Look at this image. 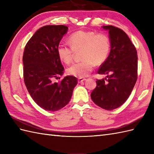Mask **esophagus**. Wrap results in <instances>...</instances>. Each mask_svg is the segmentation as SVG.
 <instances>
[{
  "label": "esophagus",
  "mask_w": 154,
  "mask_h": 154,
  "mask_svg": "<svg viewBox=\"0 0 154 154\" xmlns=\"http://www.w3.org/2000/svg\"><path fill=\"white\" fill-rule=\"evenodd\" d=\"M85 80H86V79H85V78H79V79H78V82L80 83H82L83 81H85Z\"/></svg>",
  "instance_id": "34e87169"
}]
</instances>
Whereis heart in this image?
Segmentation results:
<instances>
[{
    "label": "heart",
    "mask_w": 154,
    "mask_h": 154,
    "mask_svg": "<svg viewBox=\"0 0 154 154\" xmlns=\"http://www.w3.org/2000/svg\"><path fill=\"white\" fill-rule=\"evenodd\" d=\"M69 41L71 45L60 44L57 48L59 58L69 64L73 61L75 53H81L82 61L72 65L67 72L72 76L83 78L93 71L94 64L100 65L106 61L111 50L110 38L105 34L93 31L79 30L72 34Z\"/></svg>",
    "instance_id": "b5f03b06"
}]
</instances>
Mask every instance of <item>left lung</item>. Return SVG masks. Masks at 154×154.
Returning <instances> with one entry per match:
<instances>
[{
    "mask_svg": "<svg viewBox=\"0 0 154 154\" xmlns=\"http://www.w3.org/2000/svg\"><path fill=\"white\" fill-rule=\"evenodd\" d=\"M103 28L109 30L111 50L97 72L106 77L97 80L91 97L97 106L112 110L122 105L132 93L138 78V55L122 30L111 25Z\"/></svg>",
    "mask_w": 154,
    "mask_h": 154,
    "instance_id": "left-lung-1",
    "label": "left lung"
}]
</instances>
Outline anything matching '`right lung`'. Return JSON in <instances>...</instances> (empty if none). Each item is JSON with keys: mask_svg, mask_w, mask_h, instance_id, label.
I'll return each mask as SVG.
<instances>
[{"mask_svg": "<svg viewBox=\"0 0 154 154\" xmlns=\"http://www.w3.org/2000/svg\"><path fill=\"white\" fill-rule=\"evenodd\" d=\"M67 30L64 25L44 26L35 32L24 48V83L32 99L47 111H57L67 105L77 84V78L71 75L59 83L54 81L63 73L57 48Z\"/></svg>", "mask_w": 154, "mask_h": 154, "instance_id": "add662e5", "label": "right lung"}]
</instances>
